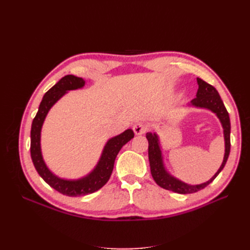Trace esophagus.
I'll return each instance as SVG.
<instances>
[{"mask_svg": "<svg viewBox=\"0 0 250 250\" xmlns=\"http://www.w3.org/2000/svg\"><path fill=\"white\" fill-rule=\"evenodd\" d=\"M147 131V125L143 122H138L133 125V132L137 135L144 134Z\"/></svg>", "mask_w": 250, "mask_h": 250, "instance_id": "esophagus-1", "label": "esophagus"}]
</instances>
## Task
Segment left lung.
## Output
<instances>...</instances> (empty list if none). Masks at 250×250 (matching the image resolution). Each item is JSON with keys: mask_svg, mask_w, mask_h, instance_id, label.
Wrapping results in <instances>:
<instances>
[{"mask_svg": "<svg viewBox=\"0 0 250 250\" xmlns=\"http://www.w3.org/2000/svg\"><path fill=\"white\" fill-rule=\"evenodd\" d=\"M197 82H198L199 87L197 90V94H196V98H194V99L191 101V103L194 105V106L208 108V109H210L211 111H214L218 116V118L220 119L223 129H224V139H225L224 160L220 169L217 171L215 175L208 181H207V183L197 185V186L187 185L185 183H181V181H179L178 179L172 177L167 172H166L164 168L162 152L160 149V145H158L157 135L155 133L152 134L150 132L146 134V138L149 143L148 155H149L151 175H152L155 183L161 188H165V190L172 191L178 194L195 193L202 190V188H204L207 186H208L224 168V166L226 162H228V158L230 152V121H229V112L226 110L223 101L221 100L220 96H219L217 89L213 85L208 84V83L203 81L200 78H197Z\"/></svg>", "mask_w": 250, "mask_h": 250, "instance_id": "8db88e82", "label": "left lung"}]
</instances>
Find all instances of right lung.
Segmentation results:
<instances>
[{
	"mask_svg": "<svg viewBox=\"0 0 250 250\" xmlns=\"http://www.w3.org/2000/svg\"><path fill=\"white\" fill-rule=\"evenodd\" d=\"M83 85H84V80L82 78L73 76V75H66L62 77L44 94L31 126L30 153H31V158L36 171L50 187L55 188L59 193L70 196V197L92 194L100 190L107 183L111 175L119 151L134 137L133 131L131 129H127L118 137L110 139L106 146L104 147L102 156L96 169L84 178L78 180H64L52 174L42 160L41 151V130L43 120L53 104L60 99L67 90L77 89Z\"/></svg>",
	"mask_w": 250,
	"mask_h": 250,
	"instance_id": "obj_1",
	"label": "right lung"
}]
</instances>
